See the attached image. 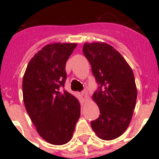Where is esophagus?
<instances>
[{"label": "esophagus", "mask_w": 159, "mask_h": 159, "mask_svg": "<svg viewBox=\"0 0 159 159\" xmlns=\"http://www.w3.org/2000/svg\"><path fill=\"white\" fill-rule=\"evenodd\" d=\"M81 95H82V97H83V99H84V101H88V93H87V92L84 91V92H81Z\"/></svg>", "instance_id": "esophagus-1"}]
</instances>
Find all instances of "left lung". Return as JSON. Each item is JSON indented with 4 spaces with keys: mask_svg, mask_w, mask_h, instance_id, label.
Listing matches in <instances>:
<instances>
[{
    "mask_svg": "<svg viewBox=\"0 0 159 159\" xmlns=\"http://www.w3.org/2000/svg\"><path fill=\"white\" fill-rule=\"evenodd\" d=\"M83 52L99 84L92 99L100 115L91 126L101 139H115L127 130L135 107L134 73L122 55L108 43H85Z\"/></svg>",
    "mask_w": 159,
    "mask_h": 159,
    "instance_id": "1",
    "label": "left lung"
}]
</instances>
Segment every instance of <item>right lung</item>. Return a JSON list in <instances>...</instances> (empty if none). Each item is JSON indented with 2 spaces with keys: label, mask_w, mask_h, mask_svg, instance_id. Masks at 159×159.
<instances>
[{
  "label": "right lung",
  "mask_w": 159,
  "mask_h": 159,
  "mask_svg": "<svg viewBox=\"0 0 159 159\" xmlns=\"http://www.w3.org/2000/svg\"><path fill=\"white\" fill-rule=\"evenodd\" d=\"M75 43L47 44L31 59L22 83L23 99L38 134L48 143L63 145L72 137L80 116L78 99L64 87L67 60Z\"/></svg>",
  "instance_id": "1"
}]
</instances>
